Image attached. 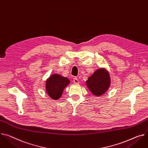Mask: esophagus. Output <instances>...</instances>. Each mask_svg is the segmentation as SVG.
<instances>
[{"label": "esophagus", "instance_id": "obj_1", "mask_svg": "<svg viewBox=\"0 0 148 148\" xmlns=\"http://www.w3.org/2000/svg\"><path fill=\"white\" fill-rule=\"evenodd\" d=\"M73 82H74V83L75 84H78V83H79V81H78V78L77 77H74L73 78Z\"/></svg>", "mask_w": 148, "mask_h": 148}]
</instances>
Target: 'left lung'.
Wrapping results in <instances>:
<instances>
[{
  "mask_svg": "<svg viewBox=\"0 0 148 148\" xmlns=\"http://www.w3.org/2000/svg\"><path fill=\"white\" fill-rule=\"evenodd\" d=\"M111 79L109 73L103 68L97 70L88 78L86 84L88 89L95 96H100L104 94L110 87Z\"/></svg>",
  "mask_w": 148,
  "mask_h": 148,
  "instance_id": "1",
  "label": "left lung"
}]
</instances>
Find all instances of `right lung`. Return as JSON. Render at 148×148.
<instances>
[{
    "instance_id": "add662e5",
    "label": "right lung",
    "mask_w": 148,
    "mask_h": 148,
    "mask_svg": "<svg viewBox=\"0 0 148 148\" xmlns=\"http://www.w3.org/2000/svg\"><path fill=\"white\" fill-rule=\"evenodd\" d=\"M70 82L66 77L54 74L46 80V90L52 99L57 100L61 97L63 90Z\"/></svg>"
}]
</instances>
